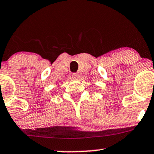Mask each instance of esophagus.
I'll list each match as a JSON object with an SVG mask.
<instances>
[{"label":"esophagus","mask_w":154,"mask_h":154,"mask_svg":"<svg viewBox=\"0 0 154 154\" xmlns=\"http://www.w3.org/2000/svg\"><path fill=\"white\" fill-rule=\"evenodd\" d=\"M79 77H80V74L78 73V72H75V73L72 74V78L73 79H79Z\"/></svg>","instance_id":"obj_1"}]
</instances>
